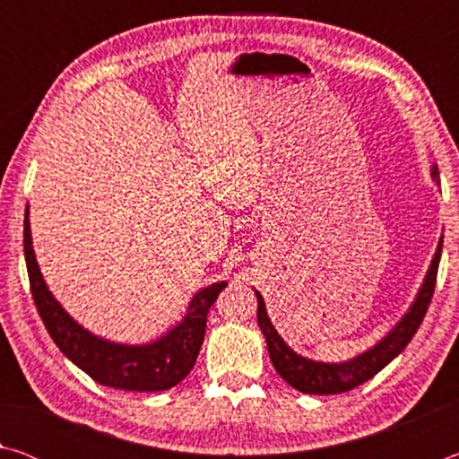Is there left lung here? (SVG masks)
Returning a JSON list of instances; mask_svg holds the SVG:
<instances>
[{
  "instance_id": "8db88e82",
  "label": "left lung",
  "mask_w": 459,
  "mask_h": 459,
  "mask_svg": "<svg viewBox=\"0 0 459 459\" xmlns=\"http://www.w3.org/2000/svg\"><path fill=\"white\" fill-rule=\"evenodd\" d=\"M431 176L437 180V168L433 166ZM441 247H444V238H439L437 251L427 271L425 281L419 290L413 306L409 307V312L403 316V320L394 325V328L386 333V336L378 342L377 346H372L370 351L362 352L352 360L346 362H316L304 359L298 352H293L290 346L285 344L283 338L279 336L277 330L271 324L265 301H263L261 293H257V322L263 332V336L267 340V351L269 359L273 362L275 370L279 372L285 383H290L293 388H298L301 393L307 394H338L352 391L354 386L367 383L377 372L383 370L388 362L405 351V346L415 336V332L421 325L423 317L427 314V307L431 304L435 281H437V267L441 259Z\"/></svg>"
}]
</instances>
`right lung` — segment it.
Returning <instances> with one entry per match:
<instances>
[{"label":"right lung","instance_id":"obj_1","mask_svg":"<svg viewBox=\"0 0 459 459\" xmlns=\"http://www.w3.org/2000/svg\"><path fill=\"white\" fill-rule=\"evenodd\" d=\"M24 255L34 304L54 344L99 385L123 388V391H168L188 377L204 342L208 309L227 287V283L221 281L200 290L192 298L184 320L152 344H115L76 324L48 291L32 248L28 206L24 219Z\"/></svg>","mask_w":459,"mask_h":459}]
</instances>
